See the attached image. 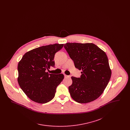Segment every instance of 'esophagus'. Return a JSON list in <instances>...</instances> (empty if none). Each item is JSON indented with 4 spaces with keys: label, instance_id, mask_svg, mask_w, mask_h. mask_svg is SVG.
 Listing matches in <instances>:
<instances>
[{
    "label": "esophagus",
    "instance_id": "esophagus-1",
    "mask_svg": "<svg viewBox=\"0 0 130 130\" xmlns=\"http://www.w3.org/2000/svg\"><path fill=\"white\" fill-rule=\"evenodd\" d=\"M64 76H65V78H69V77H70V76H68V75H65V74H64Z\"/></svg>",
    "mask_w": 130,
    "mask_h": 130
}]
</instances>
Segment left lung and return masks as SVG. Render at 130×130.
<instances>
[{
  "label": "left lung",
  "mask_w": 130,
  "mask_h": 130,
  "mask_svg": "<svg viewBox=\"0 0 130 130\" xmlns=\"http://www.w3.org/2000/svg\"><path fill=\"white\" fill-rule=\"evenodd\" d=\"M75 67L82 70L80 77L72 76L69 91L72 99L79 103L97 99L107 86L111 70L105 52L93 43H67L64 46Z\"/></svg>",
  "instance_id": "1"
}]
</instances>
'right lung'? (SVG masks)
<instances>
[{"label": "right lung", "mask_w": 130, "mask_h": 130, "mask_svg": "<svg viewBox=\"0 0 130 130\" xmlns=\"http://www.w3.org/2000/svg\"><path fill=\"white\" fill-rule=\"evenodd\" d=\"M63 45L51 44L32 50L25 53L19 62V85L31 100L43 104L54 98L64 75L49 74L47 71L55 67V55Z\"/></svg>", "instance_id": "1"}]
</instances>
